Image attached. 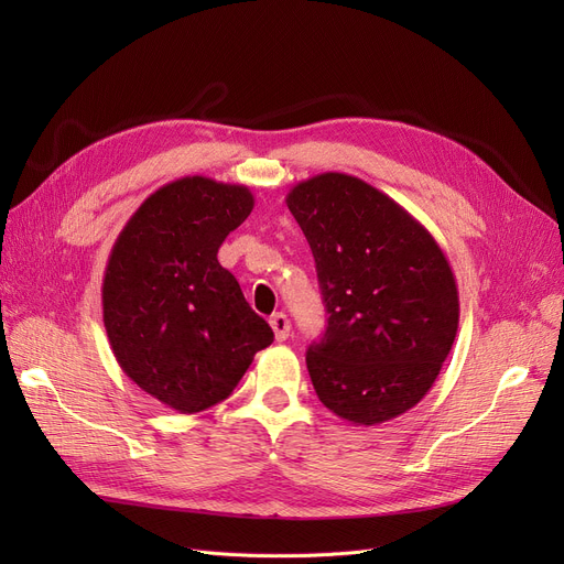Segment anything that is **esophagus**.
<instances>
[{"instance_id":"34e87169","label":"esophagus","mask_w":564,"mask_h":564,"mask_svg":"<svg viewBox=\"0 0 564 564\" xmlns=\"http://www.w3.org/2000/svg\"><path fill=\"white\" fill-rule=\"evenodd\" d=\"M270 324H272L274 336H276V340H279V343L288 340L290 329H292V324H290V319H288V315H285V313H274V315H272V319H270Z\"/></svg>"}]
</instances>
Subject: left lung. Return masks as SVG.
<instances>
[{
	"mask_svg": "<svg viewBox=\"0 0 564 564\" xmlns=\"http://www.w3.org/2000/svg\"><path fill=\"white\" fill-rule=\"evenodd\" d=\"M329 319L306 366L319 402L351 425L416 406L453 349L459 294L446 253L400 203L347 173L294 185Z\"/></svg>",
	"mask_w": 564,
	"mask_h": 564,
	"instance_id": "left-lung-1",
	"label": "left lung"
}]
</instances>
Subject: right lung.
<instances>
[{"instance_id": "add662e5", "label": "right lung", "mask_w": 564, "mask_h": 564, "mask_svg": "<svg viewBox=\"0 0 564 564\" xmlns=\"http://www.w3.org/2000/svg\"><path fill=\"white\" fill-rule=\"evenodd\" d=\"M253 210L245 185L185 175L148 196L111 247L102 322L141 391L196 413L226 400L274 332L217 260Z\"/></svg>"}]
</instances>
